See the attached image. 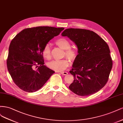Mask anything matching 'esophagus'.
Returning a JSON list of instances; mask_svg holds the SVG:
<instances>
[{"label":"esophagus","mask_w":123,"mask_h":123,"mask_svg":"<svg viewBox=\"0 0 123 123\" xmlns=\"http://www.w3.org/2000/svg\"><path fill=\"white\" fill-rule=\"evenodd\" d=\"M63 75H67V74H68V73H67V72H60Z\"/></svg>","instance_id":"34e87169"}]
</instances>
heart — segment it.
<instances>
[{"label":"heart","mask_w":123,"mask_h":123,"mask_svg":"<svg viewBox=\"0 0 123 123\" xmlns=\"http://www.w3.org/2000/svg\"><path fill=\"white\" fill-rule=\"evenodd\" d=\"M55 43L60 48L64 50V56H66L71 61H74L77 58L78 53L77 49L70 48V43L65 38H59ZM43 56L47 60H50L51 57V49L49 44H46L42 50ZM69 65V61L67 59L60 60H53L47 63L49 68L57 72H60L65 69Z\"/></svg>","instance_id":"1"}]
</instances>
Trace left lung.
Here are the masks:
<instances>
[{"label":"left lung","instance_id":"1","mask_svg":"<svg viewBox=\"0 0 123 123\" xmlns=\"http://www.w3.org/2000/svg\"><path fill=\"white\" fill-rule=\"evenodd\" d=\"M78 47V55L69 71L74 80L69 89L80 96L97 92L106 85L112 67L107 43L94 31L81 29H66L62 33Z\"/></svg>","mask_w":123,"mask_h":123}]
</instances>
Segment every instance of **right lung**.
<instances>
[{"instance_id": "right-lung-1", "label": "right lung", "mask_w": 123, "mask_h": 123, "mask_svg": "<svg viewBox=\"0 0 123 123\" xmlns=\"http://www.w3.org/2000/svg\"><path fill=\"white\" fill-rule=\"evenodd\" d=\"M64 28L38 26L23 30L12 39L6 60L7 70L19 88L28 92L40 89L54 71L44 65L43 47Z\"/></svg>"}]
</instances>
